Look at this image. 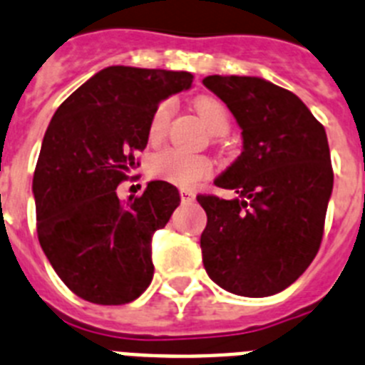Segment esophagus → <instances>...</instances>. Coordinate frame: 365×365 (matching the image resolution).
<instances>
[{"label":"esophagus","mask_w":365,"mask_h":365,"mask_svg":"<svg viewBox=\"0 0 365 365\" xmlns=\"http://www.w3.org/2000/svg\"><path fill=\"white\" fill-rule=\"evenodd\" d=\"M180 198H182V204H191V202H195L196 195L192 191L182 189V191H180Z\"/></svg>","instance_id":"1"}]
</instances>
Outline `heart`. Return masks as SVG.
Returning a JSON list of instances; mask_svg holds the SVG:
<instances>
[{"label": "heart", "mask_w": 365, "mask_h": 365, "mask_svg": "<svg viewBox=\"0 0 365 365\" xmlns=\"http://www.w3.org/2000/svg\"><path fill=\"white\" fill-rule=\"evenodd\" d=\"M195 108L211 132H215V134L226 132L227 112L224 104L218 103L213 97H198L195 101ZM169 115L170 104L161 103L152 115L150 125H148V139L152 143H156L161 139L165 125L169 121ZM148 173L154 178L169 182L173 185L182 187V189H192L211 174V161L205 156H198V154H189V152L176 150V148H165V150L154 154L150 165H148Z\"/></svg>", "instance_id": "obj_1"}]
</instances>
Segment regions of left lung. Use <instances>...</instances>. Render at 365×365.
I'll use <instances>...</instances> for the list:
<instances>
[{
  "label": "left lung",
  "mask_w": 365,
  "mask_h": 365,
  "mask_svg": "<svg viewBox=\"0 0 365 365\" xmlns=\"http://www.w3.org/2000/svg\"><path fill=\"white\" fill-rule=\"evenodd\" d=\"M202 82L242 130L240 156L215 180L235 198L196 196L207 215L205 272L237 296H274L309 268L322 244L334 182L327 134L297 95L264 78Z\"/></svg>",
  "instance_id": "1"
}]
</instances>
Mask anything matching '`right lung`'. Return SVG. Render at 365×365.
Returning a JSON list of instances; mask_svg holds the SVG:
<instances>
[{"label": "right lung", "mask_w": 365, "mask_h": 365, "mask_svg": "<svg viewBox=\"0 0 365 365\" xmlns=\"http://www.w3.org/2000/svg\"><path fill=\"white\" fill-rule=\"evenodd\" d=\"M191 84L187 71L110 66L51 119L33 178L38 240L82 299L125 305L150 284L152 235L180 205V192L156 180L121 202L117 185L139 167L158 104Z\"/></svg>", "instance_id": "obj_1"}]
</instances>
